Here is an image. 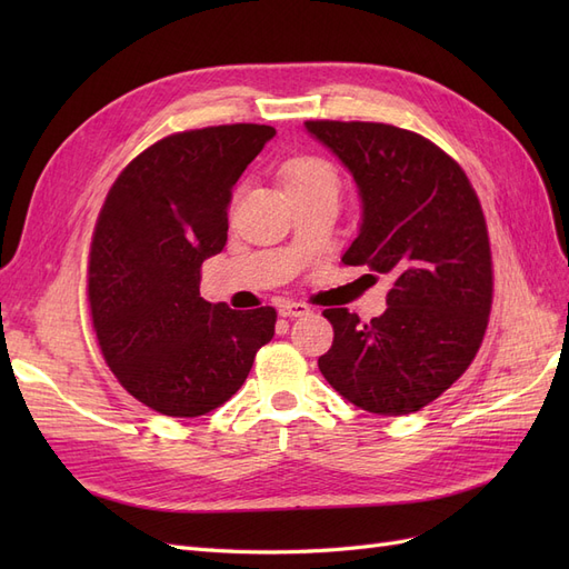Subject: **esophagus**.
Returning a JSON list of instances; mask_svg holds the SVG:
<instances>
[{
    "mask_svg": "<svg viewBox=\"0 0 569 569\" xmlns=\"http://www.w3.org/2000/svg\"><path fill=\"white\" fill-rule=\"evenodd\" d=\"M280 316H282V318H303V316H311V306L297 303V301H287V303L280 306Z\"/></svg>",
    "mask_w": 569,
    "mask_h": 569,
    "instance_id": "34e87169",
    "label": "esophagus"
}]
</instances>
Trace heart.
Wrapping results in <instances>:
<instances>
[{
    "instance_id": "1",
    "label": "heart",
    "mask_w": 569,
    "mask_h": 569,
    "mask_svg": "<svg viewBox=\"0 0 569 569\" xmlns=\"http://www.w3.org/2000/svg\"><path fill=\"white\" fill-rule=\"evenodd\" d=\"M284 187H299V184H313V182H335L337 176L332 166L318 159V157H297L284 163L282 168Z\"/></svg>"
}]
</instances>
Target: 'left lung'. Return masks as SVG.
I'll use <instances>...</instances> for the list:
<instances>
[{"instance_id": "8db88e82", "label": "left lung", "mask_w": 569, "mask_h": 569, "mask_svg": "<svg viewBox=\"0 0 569 569\" xmlns=\"http://www.w3.org/2000/svg\"><path fill=\"white\" fill-rule=\"evenodd\" d=\"M306 130L349 168L363 206L341 263L393 280L387 311L370 322L327 308L335 341L318 368L358 408L416 412L468 370L487 332L493 270L479 199L418 132L360 120H306Z\"/></svg>"}]
</instances>
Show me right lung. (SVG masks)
<instances>
[{
	"label": "right lung",
	"instance_id": "obj_1",
	"mask_svg": "<svg viewBox=\"0 0 569 569\" xmlns=\"http://www.w3.org/2000/svg\"><path fill=\"white\" fill-rule=\"evenodd\" d=\"M272 137L256 123L168 134L128 163L99 211L88 280L99 349L161 416L226 403L274 335L272 306L232 311L199 295L201 263L228 242L232 187Z\"/></svg>",
	"mask_w": 569,
	"mask_h": 569
}]
</instances>
